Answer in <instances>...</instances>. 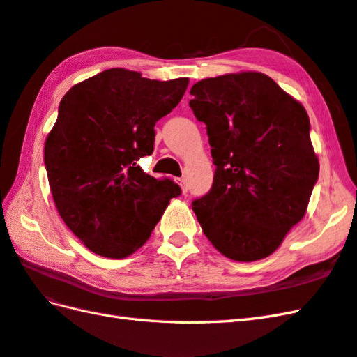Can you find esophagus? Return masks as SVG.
<instances>
[{
  "label": "esophagus",
  "instance_id": "1",
  "mask_svg": "<svg viewBox=\"0 0 357 357\" xmlns=\"http://www.w3.org/2000/svg\"><path fill=\"white\" fill-rule=\"evenodd\" d=\"M177 180V183L181 186V190H183V194H188V185H186V180L181 177V178H176Z\"/></svg>",
  "mask_w": 357,
  "mask_h": 357
}]
</instances>
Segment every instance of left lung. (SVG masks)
<instances>
[{
  "label": "left lung",
  "instance_id": "1",
  "mask_svg": "<svg viewBox=\"0 0 357 357\" xmlns=\"http://www.w3.org/2000/svg\"><path fill=\"white\" fill-rule=\"evenodd\" d=\"M190 95L216 167L211 190L194 199L192 211L225 257L264 259L306 213L318 180L307 113L260 73L206 78Z\"/></svg>",
  "mask_w": 357,
  "mask_h": 357
}]
</instances>
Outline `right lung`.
<instances>
[{
	"label": "right lung",
	"instance_id": "obj_1",
	"mask_svg": "<svg viewBox=\"0 0 357 357\" xmlns=\"http://www.w3.org/2000/svg\"><path fill=\"white\" fill-rule=\"evenodd\" d=\"M188 83L113 68L75 84L60 101L43 162L60 216L93 253L132 255L181 194L137 160L153 153L154 126L180 102Z\"/></svg>",
	"mask_w": 357,
	"mask_h": 357
}]
</instances>
